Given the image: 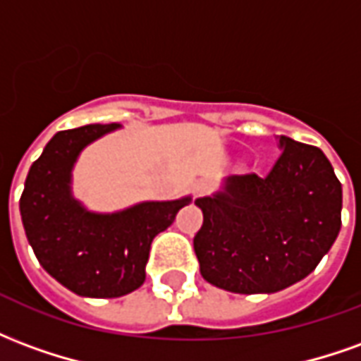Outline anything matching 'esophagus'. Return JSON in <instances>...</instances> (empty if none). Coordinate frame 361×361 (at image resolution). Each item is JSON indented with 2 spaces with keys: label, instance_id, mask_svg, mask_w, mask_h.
Returning <instances> with one entry per match:
<instances>
[{
  "label": "esophagus",
  "instance_id": "obj_1",
  "mask_svg": "<svg viewBox=\"0 0 361 361\" xmlns=\"http://www.w3.org/2000/svg\"><path fill=\"white\" fill-rule=\"evenodd\" d=\"M193 191H195V195H204V193H209V191H211V183H209L207 180H199L195 183Z\"/></svg>",
  "mask_w": 361,
  "mask_h": 361
}]
</instances>
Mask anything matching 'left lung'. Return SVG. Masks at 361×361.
<instances>
[{
  "label": "left lung",
  "mask_w": 361,
  "mask_h": 361,
  "mask_svg": "<svg viewBox=\"0 0 361 361\" xmlns=\"http://www.w3.org/2000/svg\"><path fill=\"white\" fill-rule=\"evenodd\" d=\"M271 172L228 178L197 199L203 226L193 238L201 274L234 294H272L315 271L341 232L342 185L313 145L280 137Z\"/></svg>",
  "instance_id": "1"
}]
</instances>
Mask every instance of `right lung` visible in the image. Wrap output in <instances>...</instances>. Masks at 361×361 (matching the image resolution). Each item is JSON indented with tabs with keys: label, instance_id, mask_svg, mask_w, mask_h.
<instances>
[{
	"label": "right lung",
	"instance_id": "right-lung-1",
	"mask_svg": "<svg viewBox=\"0 0 361 361\" xmlns=\"http://www.w3.org/2000/svg\"><path fill=\"white\" fill-rule=\"evenodd\" d=\"M118 123L59 131L28 170L20 216L38 263L71 292L119 298L145 282L150 243L164 232L191 197L150 201L114 214L82 209L71 195V168L89 142Z\"/></svg>",
	"mask_w": 361,
	"mask_h": 361
}]
</instances>
